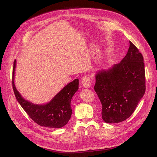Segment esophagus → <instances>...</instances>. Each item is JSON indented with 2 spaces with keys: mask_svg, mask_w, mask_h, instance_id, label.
Returning a JSON list of instances; mask_svg holds the SVG:
<instances>
[{
  "mask_svg": "<svg viewBox=\"0 0 157 157\" xmlns=\"http://www.w3.org/2000/svg\"><path fill=\"white\" fill-rule=\"evenodd\" d=\"M81 82L84 87H86V88L90 87L91 84L90 77H89L88 76H84L81 79Z\"/></svg>",
  "mask_w": 157,
  "mask_h": 157,
  "instance_id": "esophagus-1",
  "label": "esophagus"
}]
</instances>
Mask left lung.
<instances>
[{"mask_svg": "<svg viewBox=\"0 0 157 157\" xmlns=\"http://www.w3.org/2000/svg\"><path fill=\"white\" fill-rule=\"evenodd\" d=\"M129 43L128 52L120 63L96 75L94 88L102 104V118L106 123H119L128 119L145 92L144 58Z\"/></svg>", "mask_w": 157, "mask_h": 157, "instance_id": "1", "label": "left lung"}]
</instances>
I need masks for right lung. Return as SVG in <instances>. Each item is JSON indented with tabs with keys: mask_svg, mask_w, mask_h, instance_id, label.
<instances>
[{
	"mask_svg": "<svg viewBox=\"0 0 157 157\" xmlns=\"http://www.w3.org/2000/svg\"><path fill=\"white\" fill-rule=\"evenodd\" d=\"M15 63V60L12 71V87L15 98L21 107L39 125L50 128H61L64 126L71 116V101L78 90V79L67 84L49 103L45 105L34 104L22 98L15 86L13 78Z\"/></svg>",
	"mask_w": 157,
	"mask_h": 157,
	"instance_id": "right-lung-1",
	"label": "right lung"
}]
</instances>
